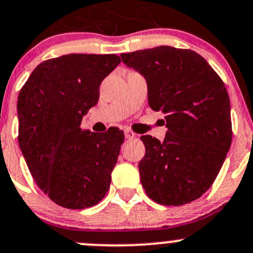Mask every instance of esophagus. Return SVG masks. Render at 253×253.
<instances>
[{
	"instance_id": "1",
	"label": "esophagus",
	"mask_w": 253,
	"mask_h": 253,
	"mask_svg": "<svg viewBox=\"0 0 253 253\" xmlns=\"http://www.w3.org/2000/svg\"><path fill=\"white\" fill-rule=\"evenodd\" d=\"M125 137L128 139L134 138V137H136V133H133V132H131V131H125Z\"/></svg>"
}]
</instances>
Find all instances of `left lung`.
<instances>
[{"label": "left lung", "mask_w": 253, "mask_h": 253, "mask_svg": "<svg viewBox=\"0 0 253 253\" xmlns=\"http://www.w3.org/2000/svg\"><path fill=\"white\" fill-rule=\"evenodd\" d=\"M121 58L144 77L148 104L167 120L164 142L141 137L143 188L159 205L197 200L214 182L231 144L230 99L223 81L192 50L158 46Z\"/></svg>", "instance_id": "8db88e82"}]
</instances>
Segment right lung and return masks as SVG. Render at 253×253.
Returning a JSON list of instances; mask_svg holds the SVG:
<instances>
[{"label": "right lung", "mask_w": 253, "mask_h": 253, "mask_svg": "<svg viewBox=\"0 0 253 253\" xmlns=\"http://www.w3.org/2000/svg\"><path fill=\"white\" fill-rule=\"evenodd\" d=\"M121 62L117 55L70 53L44 61L20 89V150L35 182L56 205L84 209L103 200L125 134L82 129L99 86Z\"/></svg>", "instance_id": "1"}]
</instances>
